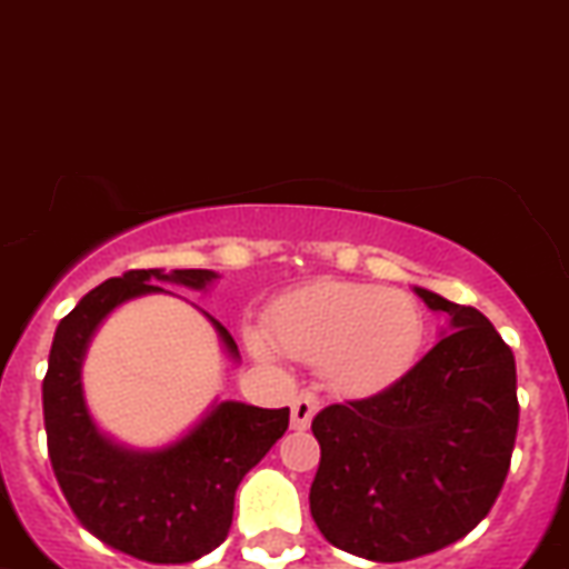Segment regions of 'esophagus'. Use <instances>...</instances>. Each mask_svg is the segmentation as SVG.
<instances>
[{"instance_id": "1", "label": "esophagus", "mask_w": 569, "mask_h": 569, "mask_svg": "<svg viewBox=\"0 0 569 569\" xmlns=\"http://www.w3.org/2000/svg\"><path fill=\"white\" fill-rule=\"evenodd\" d=\"M317 408H320V399H317V393H311V391L297 393L295 402H291V428H295V431H306L311 422V417L317 413Z\"/></svg>"}]
</instances>
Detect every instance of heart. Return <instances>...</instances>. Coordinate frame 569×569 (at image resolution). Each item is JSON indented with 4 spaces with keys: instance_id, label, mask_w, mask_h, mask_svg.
Segmentation results:
<instances>
[{
    "instance_id": "obj_1",
    "label": "heart",
    "mask_w": 569,
    "mask_h": 569,
    "mask_svg": "<svg viewBox=\"0 0 569 569\" xmlns=\"http://www.w3.org/2000/svg\"><path fill=\"white\" fill-rule=\"evenodd\" d=\"M269 337L286 357L322 366L342 391H377L417 360L425 317L411 295L373 283L303 286L280 297L266 315ZM258 355L263 340L252 337Z\"/></svg>"
}]
</instances>
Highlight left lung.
<instances>
[{
	"label": "left lung",
	"instance_id": "8db88e82",
	"mask_svg": "<svg viewBox=\"0 0 569 569\" xmlns=\"http://www.w3.org/2000/svg\"><path fill=\"white\" fill-rule=\"evenodd\" d=\"M417 295L450 317V335L386 391L311 419V519L326 541L371 561H411L468 536L505 485L519 428L516 360L493 322Z\"/></svg>",
	"mask_w": 569,
	"mask_h": 569
}]
</instances>
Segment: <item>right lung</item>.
I'll use <instances>...</instances> for the list:
<instances>
[{"label":"right lung","mask_w":569,"mask_h":569,"mask_svg":"<svg viewBox=\"0 0 569 569\" xmlns=\"http://www.w3.org/2000/svg\"><path fill=\"white\" fill-rule=\"evenodd\" d=\"M214 278L209 269H132L104 280L59 322L50 346L42 406L61 493L96 539L150 565H187L227 539L234 490L286 433L289 408L227 399L178 442L132 450L96 428L81 393V360L99 322L124 300L163 291L158 283L201 291ZM209 320L238 357L232 335Z\"/></svg>","instance_id":"obj_1"}]
</instances>
